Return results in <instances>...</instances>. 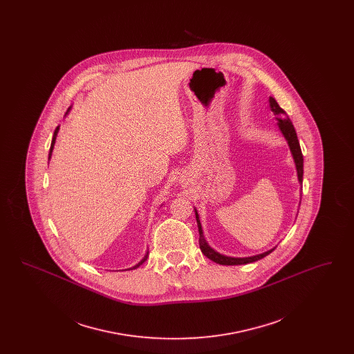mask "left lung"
Masks as SVG:
<instances>
[{"instance_id": "obj_1", "label": "left lung", "mask_w": 354, "mask_h": 354, "mask_svg": "<svg viewBox=\"0 0 354 354\" xmlns=\"http://www.w3.org/2000/svg\"><path fill=\"white\" fill-rule=\"evenodd\" d=\"M270 110L273 111V114L276 115L277 119V124H279V129L280 131L284 135V138L289 145V149L292 152V156L295 159V165H296V169H297V176H299V182L303 185V175H304V158L303 152L300 149V143H299V139H297V134H296V130L290 122V119L286 117V113L279 106V103L276 102L274 98L270 97ZM195 215H196V221H198V228H199V245H201V250L204 253V256H207L209 260L221 264V266H241V264H248V263H253V261H257L263 257H266L267 254H270L273 250L267 251V252L260 253V254H256V256H251V257H230V256H224V254H220L219 252H216L215 250H212L208 243L205 241L204 235H203L202 224H201V220H199V215H198V211L195 209Z\"/></svg>"}]
</instances>
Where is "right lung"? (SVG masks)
I'll return each mask as SVG.
<instances>
[{"label":"right lung","mask_w":354,"mask_h":354,"mask_svg":"<svg viewBox=\"0 0 354 354\" xmlns=\"http://www.w3.org/2000/svg\"><path fill=\"white\" fill-rule=\"evenodd\" d=\"M68 110H70V109H68ZM58 130H59V127H57V129H55V131H54V135H53V139H51L50 151H49V159H50L51 152H53V149H54V143H55V138H57V134H58ZM147 257H149V251L146 252V254H145V257H143V259H142V260H140V261H139V263H138L136 266H134L133 268H130V270H135V268H138L139 266H142V264H143V263H145V261L147 260Z\"/></svg>","instance_id":"obj_1"}]
</instances>
